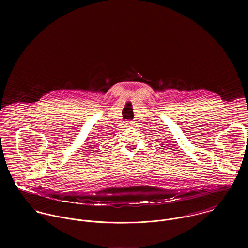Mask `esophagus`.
<instances>
[{
    "mask_svg": "<svg viewBox=\"0 0 248 248\" xmlns=\"http://www.w3.org/2000/svg\"><path fill=\"white\" fill-rule=\"evenodd\" d=\"M134 121H132V120H127V121H125V126L126 127H133L134 126Z\"/></svg>",
    "mask_w": 248,
    "mask_h": 248,
    "instance_id": "esophagus-1",
    "label": "esophagus"
}]
</instances>
